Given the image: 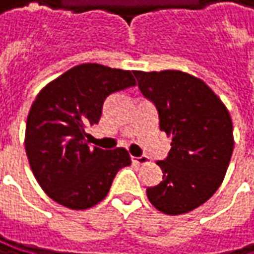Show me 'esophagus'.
<instances>
[{
  "mask_svg": "<svg viewBox=\"0 0 254 254\" xmlns=\"http://www.w3.org/2000/svg\"><path fill=\"white\" fill-rule=\"evenodd\" d=\"M131 160L137 163V165H146V163H150V159L147 156H140V157H131Z\"/></svg>",
  "mask_w": 254,
  "mask_h": 254,
  "instance_id": "1",
  "label": "esophagus"
}]
</instances>
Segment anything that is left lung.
<instances>
[{"label": "left lung", "mask_w": 254, "mask_h": 254, "mask_svg": "<svg viewBox=\"0 0 254 254\" xmlns=\"http://www.w3.org/2000/svg\"><path fill=\"white\" fill-rule=\"evenodd\" d=\"M143 95L159 111L171 137L166 160L156 162L163 181L147 188L154 208L181 215L198 208L224 181L234 149L233 121L220 97L202 79L181 70H133Z\"/></svg>", "instance_id": "8db88e82"}]
</instances>
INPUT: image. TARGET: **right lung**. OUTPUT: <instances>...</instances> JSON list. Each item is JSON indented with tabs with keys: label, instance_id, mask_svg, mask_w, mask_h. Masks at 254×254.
<instances>
[{
	"label": "right lung",
	"instance_id": "add662e5",
	"mask_svg": "<svg viewBox=\"0 0 254 254\" xmlns=\"http://www.w3.org/2000/svg\"><path fill=\"white\" fill-rule=\"evenodd\" d=\"M134 85L130 70L82 64L37 94L28 113L24 147L33 175L49 198L82 211L107 196L116 173L131 159L124 147H91L85 128L100 121L110 94Z\"/></svg>",
	"mask_w": 254,
	"mask_h": 254
}]
</instances>
